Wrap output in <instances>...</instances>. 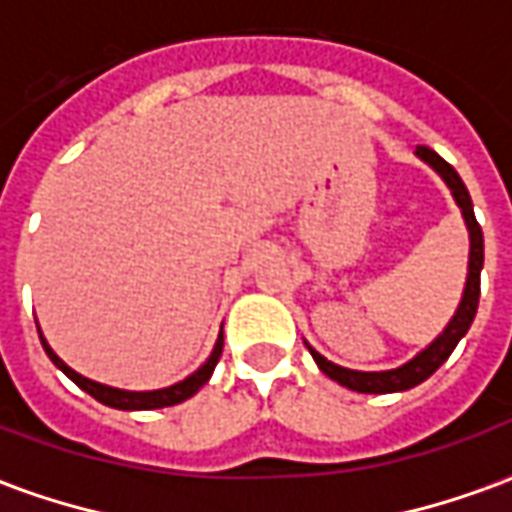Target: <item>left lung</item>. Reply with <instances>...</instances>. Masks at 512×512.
<instances>
[{"instance_id": "obj_1", "label": "left lung", "mask_w": 512, "mask_h": 512, "mask_svg": "<svg viewBox=\"0 0 512 512\" xmlns=\"http://www.w3.org/2000/svg\"><path fill=\"white\" fill-rule=\"evenodd\" d=\"M417 158L425 161L436 175H439L447 189H450L452 200L461 208L463 224L469 230V266H466V285H463L461 301H458V310L450 318V323L444 326V332L433 340L430 345H425L414 359H408L406 365L392 367V370H351V367H340L329 362L326 356H321L312 345L310 348L315 365L321 367V373L337 381L340 386H348L354 392H362V395H389V392H406L411 386L422 384L425 378H430L436 370H439L447 356L455 351V345L461 343V337L469 332L474 315H477V301H480V271H483V230L474 219V205L469 191L463 186L461 175L444 161V158L430 150V147L419 145Z\"/></svg>"}]
</instances>
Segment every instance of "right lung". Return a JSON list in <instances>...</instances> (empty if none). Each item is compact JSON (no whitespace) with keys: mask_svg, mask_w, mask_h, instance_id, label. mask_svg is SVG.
<instances>
[{"mask_svg":"<svg viewBox=\"0 0 512 512\" xmlns=\"http://www.w3.org/2000/svg\"><path fill=\"white\" fill-rule=\"evenodd\" d=\"M38 334H40V343H43V351L49 354V359L54 365L60 367L65 376L71 378L73 384L84 389L87 395H93L98 403H104L109 408H120V411H150V408H164V406H178L183 400H189L191 395H197L202 386L208 384V378L213 376V370H216V362H219V356H222V345H224V334L219 332L216 337V345H213L211 356L202 362L191 376H186L183 381L172 386H164V389H150V392H131V389H117V386H109V384H98L93 378H84L82 373H76L73 367H68L62 362L60 356L54 354V348L46 343V337L40 332L38 326Z\"/></svg>","mask_w":512,"mask_h":512,"instance_id":"add662e5","label":"right lung"}]
</instances>
